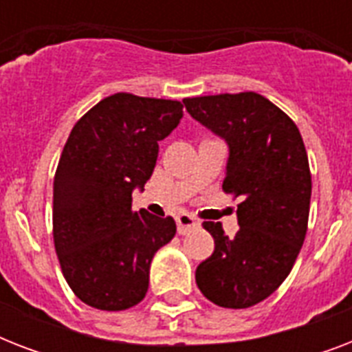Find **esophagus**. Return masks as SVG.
<instances>
[{"label":"esophagus","mask_w":352,"mask_h":352,"mask_svg":"<svg viewBox=\"0 0 352 352\" xmlns=\"http://www.w3.org/2000/svg\"><path fill=\"white\" fill-rule=\"evenodd\" d=\"M175 221H177V230H179V234L181 235L195 230V228H199V225H201V223H199V221L190 214H179L175 217Z\"/></svg>","instance_id":"34e87169"}]
</instances>
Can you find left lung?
<instances>
[{
    "instance_id": "1",
    "label": "left lung",
    "mask_w": 352,
    "mask_h": 352,
    "mask_svg": "<svg viewBox=\"0 0 352 352\" xmlns=\"http://www.w3.org/2000/svg\"><path fill=\"white\" fill-rule=\"evenodd\" d=\"M182 102L228 142L223 192L241 199L234 237L221 223H203L215 248L195 281L215 305L246 309L278 290L305 241L312 190L305 144L292 118L254 91Z\"/></svg>"
}]
</instances>
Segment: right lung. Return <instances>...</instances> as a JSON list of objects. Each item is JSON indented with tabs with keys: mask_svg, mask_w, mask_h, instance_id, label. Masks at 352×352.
Here are the masks:
<instances>
[{
	"mask_svg": "<svg viewBox=\"0 0 352 352\" xmlns=\"http://www.w3.org/2000/svg\"><path fill=\"white\" fill-rule=\"evenodd\" d=\"M181 118L179 100L117 93L74 124L54 173L52 235L63 278L85 305L126 311L148 292L151 259L177 226L170 215L133 212L131 192Z\"/></svg>",
	"mask_w": 352,
	"mask_h": 352,
	"instance_id": "1",
	"label": "right lung"
}]
</instances>
